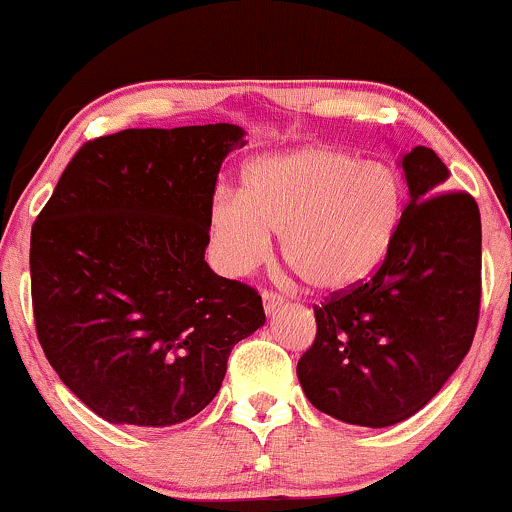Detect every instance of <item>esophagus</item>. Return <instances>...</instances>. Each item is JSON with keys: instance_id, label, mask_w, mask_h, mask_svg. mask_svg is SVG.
I'll return each mask as SVG.
<instances>
[{"instance_id": "34e87169", "label": "esophagus", "mask_w": 512, "mask_h": 512, "mask_svg": "<svg viewBox=\"0 0 512 512\" xmlns=\"http://www.w3.org/2000/svg\"><path fill=\"white\" fill-rule=\"evenodd\" d=\"M262 303H264V313L276 315V313H279L281 305L286 303V298L281 296V293H276V291H264L262 293Z\"/></svg>"}]
</instances>
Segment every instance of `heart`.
Instances as JSON below:
<instances>
[{
  "instance_id": "heart-1",
  "label": "heart",
  "mask_w": 512,
  "mask_h": 512,
  "mask_svg": "<svg viewBox=\"0 0 512 512\" xmlns=\"http://www.w3.org/2000/svg\"><path fill=\"white\" fill-rule=\"evenodd\" d=\"M402 219V182L390 163L325 146L264 156L245 168L243 190L209 207L211 255L243 276L281 236V255L310 289L342 291L373 272Z\"/></svg>"
}]
</instances>
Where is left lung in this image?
<instances>
[{"label": "left lung", "instance_id": "left-lung-1", "mask_svg": "<svg viewBox=\"0 0 512 512\" xmlns=\"http://www.w3.org/2000/svg\"><path fill=\"white\" fill-rule=\"evenodd\" d=\"M409 204L373 276L315 305L298 380L315 409L383 428L426 407L472 346L481 303V216L426 146L402 158Z\"/></svg>", "mask_w": 512, "mask_h": 512}]
</instances>
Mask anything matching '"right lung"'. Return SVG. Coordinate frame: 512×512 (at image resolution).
Listing matches in <instances>:
<instances>
[{"label":"right lung","mask_w":512,"mask_h":512,"mask_svg":"<svg viewBox=\"0 0 512 512\" xmlns=\"http://www.w3.org/2000/svg\"><path fill=\"white\" fill-rule=\"evenodd\" d=\"M236 125L122 129L64 168L31 231L38 342L110 424L175 426L216 397L231 349L264 325L252 286L204 262Z\"/></svg>","instance_id":"1"}]
</instances>
